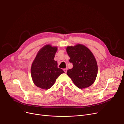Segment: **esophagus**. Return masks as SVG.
I'll return each instance as SVG.
<instances>
[{"mask_svg": "<svg viewBox=\"0 0 124 124\" xmlns=\"http://www.w3.org/2000/svg\"><path fill=\"white\" fill-rule=\"evenodd\" d=\"M67 68H65V69H63V70L64 71V72H65V73H66L67 72Z\"/></svg>", "mask_w": 124, "mask_h": 124, "instance_id": "1", "label": "esophagus"}]
</instances>
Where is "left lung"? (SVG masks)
<instances>
[{"mask_svg":"<svg viewBox=\"0 0 124 124\" xmlns=\"http://www.w3.org/2000/svg\"><path fill=\"white\" fill-rule=\"evenodd\" d=\"M66 51L73 64V68L67 71L68 76L79 88L92 85L97 74L96 61L92 52L80 44L67 47Z\"/></svg>","mask_w":124,"mask_h":124,"instance_id":"obj_1","label":"left lung"}]
</instances>
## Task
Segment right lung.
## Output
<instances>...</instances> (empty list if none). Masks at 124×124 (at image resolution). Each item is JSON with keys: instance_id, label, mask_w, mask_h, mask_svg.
<instances>
[{"instance_id": "right-lung-1", "label": "right lung", "mask_w": 124, "mask_h": 124, "mask_svg": "<svg viewBox=\"0 0 124 124\" xmlns=\"http://www.w3.org/2000/svg\"><path fill=\"white\" fill-rule=\"evenodd\" d=\"M56 47L48 45L39 51L31 67V76L35 85L42 89H48L54 84L56 79L64 71L58 68L54 58Z\"/></svg>"}]
</instances>
